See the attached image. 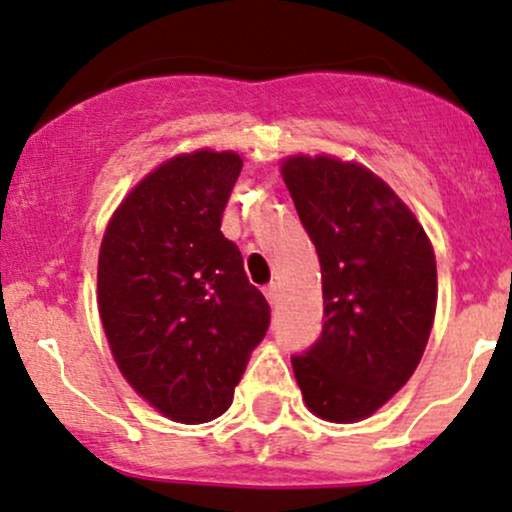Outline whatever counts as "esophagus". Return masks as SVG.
<instances>
[{
  "mask_svg": "<svg viewBox=\"0 0 512 512\" xmlns=\"http://www.w3.org/2000/svg\"><path fill=\"white\" fill-rule=\"evenodd\" d=\"M263 295H266V300L271 302V307H275V304H278V300H280V287L271 283L266 287V290H263Z\"/></svg>",
  "mask_w": 512,
  "mask_h": 512,
  "instance_id": "esophagus-1",
  "label": "esophagus"
}]
</instances>
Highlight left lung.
<instances>
[{"mask_svg":"<svg viewBox=\"0 0 512 512\" xmlns=\"http://www.w3.org/2000/svg\"><path fill=\"white\" fill-rule=\"evenodd\" d=\"M280 174L317 246L324 331L292 358L307 409L358 423L411 380L438 307L435 251L387 181L331 154H290Z\"/></svg>","mask_w":512,"mask_h":512,"instance_id":"8db88e82","label":"left lung"}]
</instances>
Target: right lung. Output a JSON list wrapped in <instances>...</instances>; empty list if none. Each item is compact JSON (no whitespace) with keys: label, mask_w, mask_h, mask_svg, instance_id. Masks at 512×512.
Masks as SVG:
<instances>
[{"label":"right lung","mask_w":512,"mask_h":512,"mask_svg":"<svg viewBox=\"0 0 512 512\" xmlns=\"http://www.w3.org/2000/svg\"><path fill=\"white\" fill-rule=\"evenodd\" d=\"M239 171L232 149L176 154L132 186L101 239L96 302L113 360L152 409L188 426L229 409L271 321L220 232Z\"/></svg>","instance_id":"add662e5"}]
</instances>
